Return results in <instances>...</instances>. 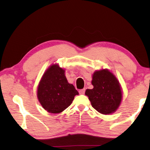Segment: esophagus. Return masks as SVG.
Returning <instances> with one entry per match:
<instances>
[{
  "label": "esophagus",
  "instance_id": "obj_1",
  "mask_svg": "<svg viewBox=\"0 0 150 150\" xmlns=\"http://www.w3.org/2000/svg\"><path fill=\"white\" fill-rule=\"evenodd\" d=\"M84 93H85V89L84 88L79 90V93H80V94H84Z\"/></svg>",
  "mask_w": 150,
  "mask_h": 150
}]
</instances>
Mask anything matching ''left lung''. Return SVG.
Here are the masks:
<instances>
[{"mask_svg":"<svg viewBox=\"0 0 150 150\" xmlns=\"http://www.w3.org/2000/svg\"><path fill=\"white\" fill-rule=\"evenodd\" d=\"M92 89H87L92 106L99 113L110 114L116 111L122 100V90L119 81L107 69L97 70L92 75Z\"/></svg>","mask_w":150,"mask_h":150,"instance_id":"left-lung-1","label":"left lung"}]
</instances>
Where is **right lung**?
<instances>
[{
	"instance_id": "add662e5",
	"label": "right lung",
	"mask_w": 150,
	"mask_h": 150,
	"mask_svg": "<svg viewBox=\"0 0 150 150\" xmlns=\"http://www.w3.org/2000/svg\"><path fill=\"white\" fill-rule=\"evenodd\" d=\"M76 95H79L77 90L67 82L65 69L58 64L48 67L38 86V101L44 109L50 113L62 112L72 103Z\"/></svg>"
}]
</instances>
